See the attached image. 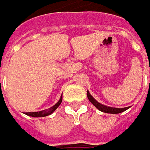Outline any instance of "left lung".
I'll return each mask as SVG.
<instances>
[{
  "instance_id": "left-lung-1",
  "label": "left lung",
  "mask_w": 150,
  "mask_h": 150,
  "mask_svg": "<svg viewBox=\"0 0 150 150\" xmlns=\"http://www.w3.org/2000/svg\"><path fill=\"white\" fill-rule=\"evenodd\" d=\"M87 96H88V100L94 105V106L99 110L101 112H107V113H112V114H116V113H120V112H124L126 111L128 108H129V107H126V108H112V107H108L106 105H103L100 103H98V101L96 100L95 98L93 97V96L90 94V93L88 91L87 92Z\"/></svg>"
}]
</instances>
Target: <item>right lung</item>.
<instances>
[{
  "label": "right lung",
  "mask_w": 150,
  "mask_h": 150,
  "mask_svg": "<svg viewBox=\"0 0 150 150\" xmlns=\"http://www.w3.org/2000/svg\"><path fill=\"white\" fill-rule=\"evenodd\" d=\"M62 94L61 96L59 101H58L55 105H53V106L52 107V108H50L48 110H42V111H39V112H26V115H28V116H31V117H34V118H41V117L48 116L50 114H52V113L54 112L55 110L59 107V105L61 104V103H62Z\"/></svg>",
  "instance_id": "add662e5"
}]
</instances>
